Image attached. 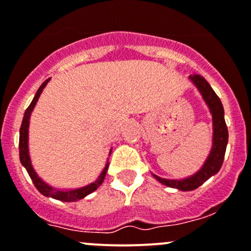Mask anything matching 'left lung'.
Instances as JSON below:
<instances>
[{"mask_svg": "<svg viewBox=\"0 0 251 251\" xmlns=\"http://www.w3.org/2000/svg\"><path fill=\"white\" fill-rule=\"evenodd\" d=\"M191 83L197 88V90L201 94L202 99L204 100L205 104L209 108V112L212 114L213 120V146L210 149L209 155L205 159L204 163L200 171L192 176L184 179H166L161 178L152 173L156 180L161 184L170 188L181 190V191H191V190L197 189L201 186L204 181H207L210 176H213L220 171L221 166L224 162V156H225L226 147L228 142V131L227 126L225 123V117H224V107L221 103L220 99L215 94L212 86L209 85L207 80L200 75H192L189 77Z\"/></svg>", "mask_w": 251, "mask_h": 251, "instance_id": "obj_1", "label": "left lung"}]
</instances>
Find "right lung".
Listing matches in <instances>:
<instances>
[{
	"mask_svg": "<svg viewBox=\"0 0 251 251\" xmlns=\"http://www.w3.org/2000/svg\"><path fill=\"white\" fill-rule=\"evenodd\" d=\"M50 78L47 79L39 89L37 90L35 97H33L32 102L31 104L28 105L27 109L25 110V114H24L23 118V123H21V127H20V137H19V156H20V162L24 167L26 168L27 171L28 176L30 178L32 179L33 184L41 192L42 195L47 197H51V199L59 200V201H63V202H75L79 201V200L84 199L88 195H90L91 192H94L95 190H97L101 186V184L103 183L104 178H105V173L108 171V166H109V162H108L107 159V163H105L103 171H102L101 174L99 176V178L96 179L95 181L89 184V185L83 186V188H78V189H56L50 186L49 184H47L46 181L43 180L42 178H39L38 174L36 173V171L33 170V166L31 163V157H30V152H28V126H30V118H31V113H32L33 108L38 101L39 96H41L42 91L43 89L46 88L47 84L49 83ZM112 154V149L109 151V156Z\"/></svg>",
	"mask_w": 251,
	"mask_h": 251,
	"instance_id": "1",
	"label": "right lung"
}]
</instances>
